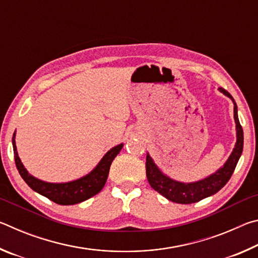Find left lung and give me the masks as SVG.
I'll list each match as a JSON object with an SVG mask.
<instances>
[{"label": "left lung", "mask_w": 258, "mask_h": 258, "mask_svg": "<svg viewBox=\"0 0 258 258\" xmlns=\"http://www.w3.org/2000/svg\"><path fill=\"white\" fill-rule=\"evenodd\" d=\"M221 93L230 98L233 102V117L235 121V132H237V142L233 148L232 152L229 156L228 160L224 165L217 169L215 173L211 174L203 180L195 182H180L173 180L172 177L166 175L165 173L156 165L154 159L149 154H147L146 171L147 177L151 187L158 194L164 196L166 199L171 200L176 204H194L200 202L207 197L215 195L220 191L233 174L235 166L238 164L240 156L243 149V131L238 118V107L234 99L228 91L220 87L218 89Z\"/></svg>", "instance_id": "8db88e82"}]
</instances>
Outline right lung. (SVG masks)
<instances>
[{
  "mask_svg": "<svg viewBox=\"0 0 258 258\" xmlns=\"http://www.w3.org/2000/svg\"><path fill=\"white\" fill-rule=\"evenodd\" d=\"M12 146H14L16 166L24 181L37 194L44 196L55 204L67 206V205H75L85 202L102 190V187L106 184L112 160L119 154L124 145L120 143V145L111 148L89 174L77 178V180L64 183L45 182L29 174L24 164L21 163L18 151H17L16 132L12 137Z\"/></svg>",
  "mask_w": 258,
  "mask_h": 258,
  "instance_id": "add662e5",
  "label": "right lung"
}]
</instances>
